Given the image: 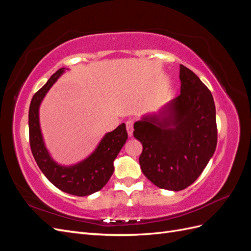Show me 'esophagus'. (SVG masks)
Instances as JSON below:
<instances>
[{"instance_id": "1", "label": "esophagus", "mask_w": 251, "mask_h": 251, "mask_svg": "<svg viewBox=\"0 0 251 251\" xmlns=\"http://www.w3.org/2000/svg\"><path fill=\"white\" fill-rule=\"evenodd\" d=\"M133 125H134V123L132 120L126 121V131H127L128 137H132V135H133V130H134Z\"/></svg>"}]
</instances>
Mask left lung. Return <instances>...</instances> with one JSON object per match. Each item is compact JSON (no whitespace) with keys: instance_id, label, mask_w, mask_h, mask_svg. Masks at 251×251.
I'll use <instances>...</instances> for the list:
<instances>
[{"instance_id":"1","label":"left lung","mask_w":251,"mask_h":251,"mask_svg":"<svg viewBox=\"0 0 251 251\" xmlns=\"http://www.w3.org/2000/svg\"><path fill=\"white\" fill-rule=\"evenodd\" d=\"M180 95L157 114L134 124L142 143V173L156 186L178 192L197 180L217 147L216 107L211 92L197 75L180 65Z\"/></svg>"}]
</instances>
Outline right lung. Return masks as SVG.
I'll return each instance as SVG.
<instances>
[{
	"label": "right lung",
	"mask_w": 251,
	"mask_h": 251,
	"mask_svg": "<svg viewBox=\"0 0 251 251\" xmlns=\"http://www.w3.org/2000/svg\"><path fill=\"white\" fill-rule=\"evenodd\" d=\"M65 72L57 70L33 95L29 107V142L32 155L45 176L60 191L74 196H89L108 183L114 172L113 162L127 139L126 125L121 124L109 132L95 151L76 164L64 166L56 163L45 146L40 126V105L50 88Z\"/></svg>",
	"instance_id": "1"
}]
</instances>
